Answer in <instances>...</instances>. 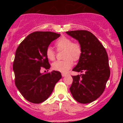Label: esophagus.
Wrapping results in <instances>:
<instances>
[{
  "instance_id": "esophagus-1",
  "label": "esophagus",
  "mask_w": 123,
  "mask_h": 123,
  "mask_svg": "<svg viewBox=\"0 0 123 123\" xmlns=\"http://www.w3.org/2000/svg\"><path fill=\"white\" fill-rule=\"evenodd\" d=\"M67 75V74L66 73H62V77H65Z\"/></svg>"
}]
</instances>
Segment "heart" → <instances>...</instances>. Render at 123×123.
<instances>
[{"instance_id":"heart-1","label":"heart","mask_w":123,"mask_h":123,"mask_svg":"<svg viewBox=\"0 0 123 123\" xmlns=\"http://www.w3.org/2000/svg\"><path fill=\"white\" fill-rule=\"evenodd\" d=\"M55 45L58 50H64V58L63 61H56L52 65L54 70L62 73H66L73 67V60L79 59L81 54V46L79 43H73L70 38L62 37L56 42ZM46 57L50 61L55 59V52L52 47L49 46L46 50Z\"/></svg>"}]
</instances>
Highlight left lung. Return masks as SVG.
Listing matches in <instances>:
<instances>
[{
	"instance_id": "1",
	"label": "left lung",
	"mask_w": 123,
	"mask_h": 123,
	"mask_svg": "<svg viewBox=\"0 0 123 123\" xmlns=\"http://www.w3.org/2000/svg\"><path fill=\"white\" fill-rule=\"evenodd\" d=\"M79 41L81 54L78 64L73 69L83 73L72 76L69 88L74 99L88 104L97 99L103 93L110 75L108 56L106 50L95 35L86 30L67 31Z\"/></svg>"
}]
</instances>
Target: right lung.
<instances>
[{
  "label": "right lung",
  "instance_id": "obj_1",
  "mask_svg": "<svg viewBox=\"0 0 123 123\" xmlns=\"http://www.w3.org/2000/svg\"><path fill=\"white\" fill-rule=\"evenodd\" d=\"M60 35L50 31L34 32L24 40L16 50L13 63L15 83L23 97L30 102L40 104L46 100L61 79V74L57 71L40 73L42 67L50 68L46 50Z\"/></svg>",
  "mask_w": 123,
  "mask_h": 123
}]
</instances>
